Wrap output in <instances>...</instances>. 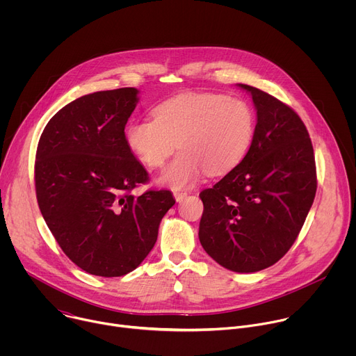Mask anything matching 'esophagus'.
<instances>
[{
  "label": "esophagus",
  "instance_id": "1",
  "mask_svg": "<svg viewBox=\"0 0 356 356\" xmlns=\"http://www.w3.org/2000/svg\"><path fill=\"white\" fill-rule=\"evenodd\" d=\"M173 195H175V198H176V201H177V202H181V201H183V200L187 197V193H183V191H176Z\"/></svg>",
  "mask_w": 356,
  "mask_h": 356
}]
</instances>
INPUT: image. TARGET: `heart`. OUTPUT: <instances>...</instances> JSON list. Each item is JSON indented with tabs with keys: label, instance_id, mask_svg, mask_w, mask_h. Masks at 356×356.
I'll list each match as a JSON object with an SVG mask.
<instances>
[{
	"label": "heart",
	"instance_id": "b5f03b06",
	"mask_svg": "<svg viewBox=\"0 0 356 356\" xmlns=\"http://www.w3.org/2000/svg\"><path fill=\"white\" fill-rule=\"evenodd\" d=\"M255 120L246 101L220 94H183L154 108V118L132 121L125 129L131 154L150 169L161 168L177 146L180 154L158 183L172 188L195 184L234 169L252 143Z\"/></svg>",
	"mask_w": 356,
	"mask_h": 356
}]
</instances>
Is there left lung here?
<instances>
[{
	"label": "left lung",
	"mask_w": 356,
	"mask_h": 356,
	"mask_svg": "<svg viewBox=\"0 0 356 356\" xmlns=\"http://www.w3.org/2000/svg\"><path fill=\"white\" fill-rule=\"evenodd\" d=\"M257 110L248 154L211 188L198 238L221 266L253 273L276 264L294 243L317 190L314 150L300 117L270 94L246 84Z\"/></svg>",
	"instance_id": "8db88e82"
}]
</instances>
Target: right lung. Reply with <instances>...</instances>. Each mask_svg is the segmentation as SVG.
<instances>
[{
    "label": "right lung",
    "mask_w": 356,
    "mask_h": 356,
    "mask_svg": "<svg viewBox=\"0 0 356 356\" xmlns=\"http://www.w3.org/2000/svg\"><path fill=\"white\" fill-rule=\"evenodd\" d=\"M138 94L125 87L83 95L50 118L38 143L40 213L66 257L95 276L136 269L176 202L168 190L131 194L147 180L124 132Z\"/></svg>",
    "instance_id": "1"
}]
</instances>
